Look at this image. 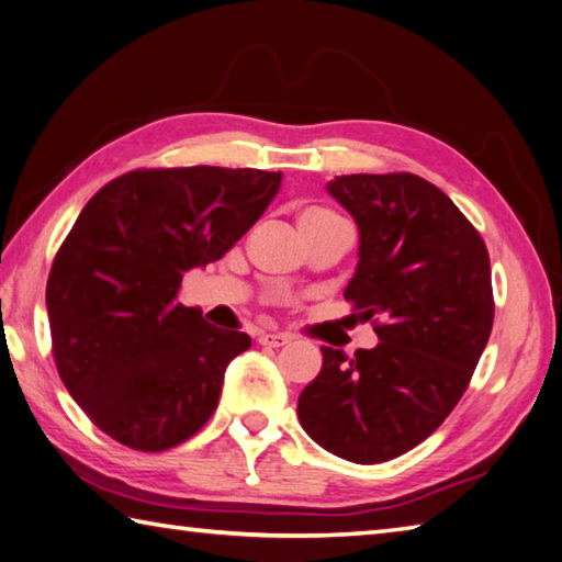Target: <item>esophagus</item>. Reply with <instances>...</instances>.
Masks as SVG:
<instances>
[{"mask_svg":"<svg viewBox=\"0 0 562 562\" xmlns=\"http://www.w3.org/2000/svg\"><path fill=\"white\" fill-rule=\"evenodd\" d=\"M258 344L268 346V348H282L284 344H290V336H284V334H260Z\"/></svg>","mask_w":562,"mask_h":562,"instance_id":"obj_1","label":"esophagus"}]
</instances>
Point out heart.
I'll return each mask as SVG.
<instances>
[{
    "instance_id": "b5f03b06",
    "label": "heart",
    "mask_w": 562,
    "mask_h": 562,
    "mask_svg": "<svg viewBox=\"0 0 562 562\" xmlns=\"http://www.w3.org/2000/svg\"><path fill=\"white\" fill-rule=\"evenodd\" d=\"M336 222H340V218L334 212H328V209H318V206L304 209L300 214V224H336Z\"/></svg>"
}]
</instances>
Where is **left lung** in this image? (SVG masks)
<instances>
[{
  "mask_svg": "<svg viewBox=\"0 0 562 562\" xmlns=\"http://www.w3.org/2000/svg\"><path fill=\"white\" fill-rule=\"evenodd\" d=\"M326 190L358 224L344 296L375 318L380 344L353 358L324 346L296 414L328 453L384 463L431 436L468 390L494 318L490 256L450 196L419 175H340Z\"/></svg>",
  "mask_w": 562,
  "mask_h": 562,
  "instance_id": "8db88e82",
  "label": "left lung"
}]
</instances>
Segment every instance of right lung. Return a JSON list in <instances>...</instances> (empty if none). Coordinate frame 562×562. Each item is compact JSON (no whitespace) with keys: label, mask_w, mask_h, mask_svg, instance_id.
I'll return each instance as SVG.
<instances>
[{"label":"right lung","mask_w":562,"mask_h":562,"mask_svg":"<svg viewBox=\"0 0 562 562\" xmlns=\"http://www.w3.org/2000/svg\"><path fill=\"white\" fill-rule=\"evenodd\" d=\"M280 182L252 168L134 170L85 204L53 260L46 306L63 384L114 441L158 453L214 414L250 336L180 304L182 274L224 258Z\"/></svg>","instance_id":"right-lung-1"}]
</instances>
